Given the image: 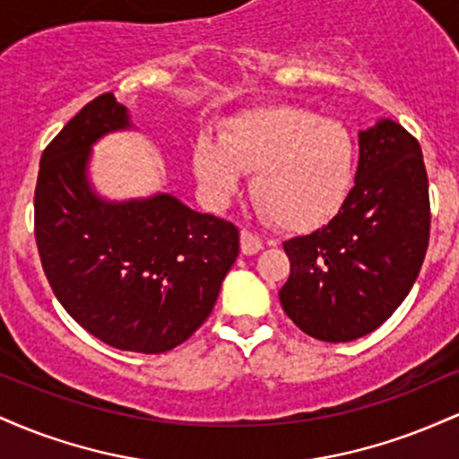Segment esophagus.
Listing matches in <instances>:
<instances>
[{
	"label": "esophagus",
	"mask_w": 459,
	"mask_h": 459,
	"mask_svg": "<svg viewBox=\"0 0 459 459\" xmlns=\"http://www.w3.org/2000/svg\"><path fill=\"white\" fill-rule=\"evenodd\" d=\"M239 239H241V255L250 256V255H256V252L263 250V239L259 235L250 233V230H246V229L241 230Z\"/></svg>",
	"instance_id": "esophagus-1"
}]
</instances>
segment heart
<instances>
[{"label":"heart","mask_w":459,"mask_h":459,"mask_svg":"<svg viewBox=\"0 0 459 459\" xmlns=\"http://www.w3.org/2000/svg\"><path fill=\"white\" fill-rule=\"evenodd\" d=\"M194 175L209 203L224 204L252 170L250 192L284 230H315L341 212L354 186L350 134L296 105H263L235 114L220 138L200 135Z\"/></svg>","instance_id":"b5f03b06"}]
</instances>
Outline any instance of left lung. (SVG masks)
I'll list each match as a JSON object with an SVG mask.
<instances>
[{
  "label": "left lung",
  "mask_w": 459,
  "mask_h": 459,
  "mask_svg": "<svg viewBox=\"0 0 459 459\" xmlns=\"http://www.w3.org/2000/svg\"><path fill=\"white\" fill-rule=\"evenodd\" d=\"M360 160L341 212L282 247L278 291L299 330L328 343L360 339L410 293L429 241V189L419 142L391 118L358 134Z\"/></svg>",
  "instance_id": "obj_1"
}]
</instances>
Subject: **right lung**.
I'll return each instance as SVG.
<instances>
[{
	"instance_id": "obj_1",
	"label": "right lung",
	"mask_w": 459,
	"mask_h": 459,
	"mask_svg": "<svg viewBox=\"0 0 459 459\" xmlns=\"http://www.w3.org/2000/svg\"><path fill=\"white\" fill-rule=\"evenodd\" d=\"M134 129L101 94L73 116L40 157L34 233L57 302L83 330L125 351L175 350L212 315L239 255V230L172 194L108 200L91 183L92 146Z\"/></svg>"
}]
</instances>
